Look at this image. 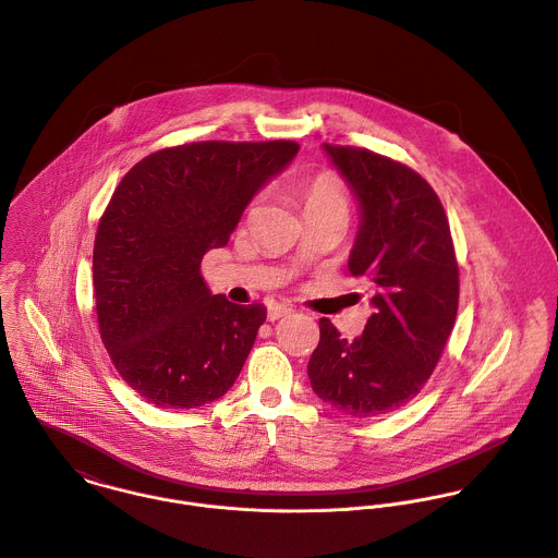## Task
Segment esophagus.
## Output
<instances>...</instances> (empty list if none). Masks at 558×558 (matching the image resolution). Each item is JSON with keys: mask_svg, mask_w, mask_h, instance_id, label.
<instances>
[{"mask_svg": "<svg viewBox=\"0 0 558 558\" xmlns=\"http://www.w3.org/2000/svg\"><path fill=\"white\" fill-rule=\"evenodd\" d=\"M294 310L290 307V305H281V303H275V305H270L268 307V320L270 323H275V320H279V318H283V316H290Z\"/></svg>", "mask_w": 558, "mask_h": 558, "instance_id": "34e87169", "label": "esophagus"}]
</instances>
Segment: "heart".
<instances>
[{
  "label": "heart",
  "mask_w": 558,
  "mask_h": 558,
  "mask_svg": "<svg viewBox=\"0 0 558 558\" xmlns=\"http://www.w3.org/2000/svg\"><path fill=\"white\" fill-rule=\"evenodd\" d=\"M301 198L305 209L320 205H347V187L333 171H318L301 184Z\"/></svg>",
  "instance_id": "heart-1"
}]
</instances>
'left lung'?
<instances>
[{
  "instance_id": "obj_1",
  "label": "left lung",
  "mask_w": 558,
  "mask_h": 558,
  "mask_svg": "<svg viewBox=\"0 0 558 558\" xmlns=\"http://www.w3.org/2000/svg\"><path fill=\"white\" fill-rule=\"evenodd\" d=\"M362 205L349 270L372 286L374 314L349 342L320 318L307 374L314 391L353 417L400 409L430 378L459 307V264L437 192L407 165L325 143Z\"/></svg>"
}]
</instances>
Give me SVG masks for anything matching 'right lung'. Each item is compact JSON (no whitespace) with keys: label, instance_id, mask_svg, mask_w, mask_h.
Listing matches in <instances>:
<instances>
[{"label":"right lung","instance_id":"right-lung-1","mask_svg":"<svg viewBox=\"0 0 558 558\" xmlns=\"http://www.w3.org/2000/svg\"><path fill=\"white\" fill-rule=\"evenodd\" d=\"M296 154L294 141L186 143L149 154L114 190L93 248L97 323L114 368L151 404L203 407L238 378L266 307L211 294L201 259Z\"/></svg>","mask_w":558,"mask_h":558}]
</instances>
